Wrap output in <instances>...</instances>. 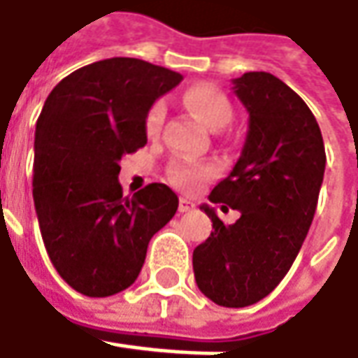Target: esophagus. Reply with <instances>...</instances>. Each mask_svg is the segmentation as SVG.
Wrapping results in <instances>:
<instances>
[{
  "mask_svg": "<svg viewBox=\"0 0 358 358\" xmlns=\"http://www.w3.org/2000/svg\"><path fill=\"white\" fill-rule=\"evenodd\" d=\"M196 208V203L192 202V200H188V198H180V203H178V212H192Z\"/></svg>",
  "mask_w": 358,
  "mask_h": 358,
  "instance_id": "obj_1",
  "label": "esophagus"
}]
</instances>
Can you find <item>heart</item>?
I'll list each match as a JSON object with an SVG mask.
<instances>
[{
	"mask_svg": "<svg viewBox=\"0 0 358 358\" xmlns=\"http://www.w3.org/2000/svg\"><path fill=\"white\" fill-rule=\"evenodd\" d=\"M184 103L194 113V117L200 118L208 129L222 130L228 127L234 118V108L229 101L214 87H194L184 94ZM166 108L162 103H155L144 118V130L148 136H156L162 122H164ZM212 176V168L206 164H192V162H172L168 168V180L182 190H194L202 180Z\"/></svg>",
	"mask_w": 358,
	"mask_h": 358,
	"instance_id": "b5f03b06",
	"label": "heart"
}]
</instances>
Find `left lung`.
<instances>
[{"label":"left lung","instance_id":"obj_1","mask_svg":"<svg viewBox=\"0 0 358 358\" xmlns=\"http://www.w3.org/2000/svg\"><path fill=\"white\" fill-rule=\"evenodd\" d=\"M250 113L241 156L210 194L241 216L226 226L202 206L214 231L194 255V278L222 307L253 305L279 285L311 228L325 174V146L313 113L271 73L234 79ZM226 208V206H224Z\"/></svg>","mask_w":358,"mask_h":358}]
</instances>
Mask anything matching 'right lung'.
Wrapping results in <instances>:
<instances>
[{"instance_id":"obj_1","label":"right lung","mask_w":358,"mask_h":358,"mask_svg":"<svg viewBox=\"0 0 358 358\" xmlns=\"http://www.w3.org/2000/svg\"><path fill=\"white\" fill-rule=\"evenodd\" d=\"M180 80L142 59L96 61L61 80L37 118L33 202L41 238L57 273L87 297L130 287L150 238L178 210L166 184L122 196L118 162L146 144V113Z\"/></svg>"}]
</instances>
